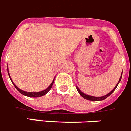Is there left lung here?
Instances as JSON below:
<instances>
[{
  "label": "left lung",
  "mask_w": 131,
  "mask_h": 131,
  "mask_svg": "<svg viewBox=\"0 0 131 131\" xmlns=\"http://www.w3.org/2000/svg\"><path fill=\"white\" fill-rule=\"evenodd\" d=\"M122 72H123V71H122ZM121 77H122V73H121V76H120V78H119V82L118 83H117V85H115V88H114V89H112V90L109 93H108L107 95H104V96H100V97H96V96H90V95H86V94L83 93V92L81 91V90H80V89H79L78 87H76V89H77L78 92L79 93V94H80L81 96H82V97H83L84 99H85L87 100H89V101H102V100H104L106 99L107 97H108V96H110V95H111L112 93L113 92L115 91V89L117 88V85H118V84L119 83L120 81H121Z\"/></svg>",
  "instance_id": "1"
}]
</instances>
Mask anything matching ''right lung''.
Here are the masks:
<instances>
[{
	"label": "right lung",
	"instance_id": "add662e5",
	"mask_svg": "<svg viewBox=\"0 0 131 131\" xmlns=\"http://www.w3.org/2000/svg\"><path fill=\"white\" fill-rule=\"evenodd\" d=\"M8 75H9V77H10V80H11L12 82L13 85L15 86V88H16V89L18 90V91H19V93H21L22 95H25V96H29V97H40V96H43V95H45L47 93H48V92L51 89L53 84L54 80H55V78H54V80H53L52 83H51V84H50V85H49L48 88H46L45 90H43V91H40V92H27V91H24L21 90V89H20L19 88H17V86L14 84V82H13L12 80L11 77H10V73H9V71H8Z\"/></svg>",
	"mask_w": 131,
	"mask_h": 131
}]
</instances>
